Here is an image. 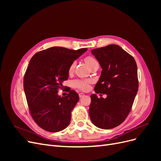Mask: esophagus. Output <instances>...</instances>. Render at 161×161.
<instances>
[{
  "mask_svg": "<svg viewBox=\"0 0 161 161\" xmlns=\"http://www.w3.org/2000/svg\"><path fill=\"white\" fill-rule=\"evenodd\" d=\"M79 97H80V98H82V97H84V96H85V94H84V93H82V92H80V93L79 94Z\"/></svg>",
  "mask_w": 161,
  "mask_h": 161,
  "instance_id": "obj_1",
  "label": "esophagus"
}]
</instances>
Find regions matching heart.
I'll list each match as a JSON object with an SVG mask.
<instances>
[{
	"label": "heart",
	"mask_w": 161,
	"mask_h": 161,
	"mask_svg": "<svg viewBox=\"0 0 161 161\" xmlns=\"http://www.w3.org/2000/svg\"><path fill=\"white\" fill-rule=\"evenodd\" d=\"M85 62L90 69H91L92 67H93L96 64H99L98 62H97V60L95 59V58L92 56L86 57L85 58ZM75 64H76L75 62H73L70 64L69 67V70L70 73H72L73 71H74ZM73 85H74V86L76 87V88L79 89L82 91H87L89 88V82L86 80H76L74 82Z\"/></svg>",
	"instance_id": "b5f03b06"
}]
</instances>
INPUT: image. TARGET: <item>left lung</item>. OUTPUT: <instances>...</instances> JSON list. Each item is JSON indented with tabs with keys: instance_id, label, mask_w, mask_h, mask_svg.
<instances>
[{
	"instance_id": "obj_1",
	"label": "left lung",
	"mask_w": 161,
	"mask_h": 161,
	"mask_svg": "<svg viewBox=\"0 0 161 161\" xmlns=\"http://www.w3.org/2000/svg\"><path fill=\"white\" fill-rule=\"evenodd\" d=\"M91 53L102 69L95 92L107 97L91 95L89 116L97 127L111 129L123 122L132 107L138 89L137 65L133 56L118 45L96 48Z\"/></svg>"
}]
</instances>
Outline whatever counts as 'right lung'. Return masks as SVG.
<instances>
[{"mask_svg": "<svg viewBox=\"0 0 161 161\" xmlns=\"http://www.w3.org/2000/svg\"><path fill=\"white\" fill-rule=\"evenodd\" d=\"M86 50L52 47L36 53L29 63L24 91L32 118L44 130L57 132L69 125L79 95L70 89L65 97L59 96L58 92L63 81L69 79L70 64Z\"/></svg>", "mask_w": 161, "mask_h": 161, "instance_id": "right-lung-1", "label": "right lung"}]
</instances>
